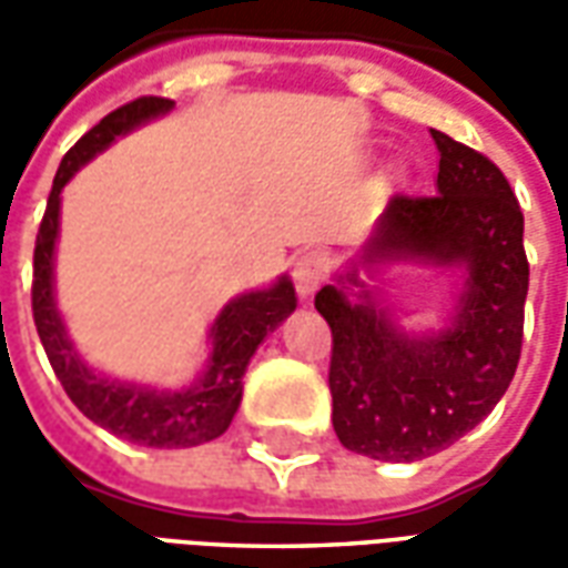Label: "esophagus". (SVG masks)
Instances as JSON below:
<instances>
[{
    "mask_svg": "<svg viewBox=\"0 0 568 568\" xmlns=\"http://www.w3.org/2000/svg\"><path fill=\"white\" fill-rule=\"evenodd\" d=\"M325 273H328V264H325V255L322 252H304V255H297L295 261V285H297V295L310 297L325 280Z\"/></svg>",
    "mask_w": 568,
    "mask_h": 568,
    "instance_id": "obj_1",
    "label": "esophagus"
}]
</instances>
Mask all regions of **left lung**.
<instances>
[{"mask_svg":"<svg viewBox=\"0 0 568 568\" xmlns=\"http://www.w3.org/2000/svg\"><path fill=\"white\" fill-rule=\"evenodd\" d=\"M438 194L398 197L377 219L349 271L322 285L316 310L332 325V423L346 450L414 463L450 447L508 389L524 344L529 264L524 212L508 179L480 151L432 130ZM417 260L463 266L452 325L402 333L362 270Z\"/></svg>","mask_w":568,"mask_h":568,"instance_id":"1","label":"left lung"}]
</instances>
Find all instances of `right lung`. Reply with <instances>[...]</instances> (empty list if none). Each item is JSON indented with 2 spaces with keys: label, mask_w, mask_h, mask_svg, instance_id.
I'll list each match as a JSON object with an SVG mask.
<instances>
[{
  "label": "right lung",
  "mask_w": 568,
  "mask_h": 568,
  "mask_svg": "<svg viewBox=\"0 0 568 568\" xmlns=\"http://www.w3.org/2000/svg\"><path fill=\"white\" fill-rule=\"evenodd\" d=\"M173 100L140 97L105 115L93 130H88L60 163L48 197V210L39 224L36 252H32V320L42 337L48 362L57 381L72 398L81 414L112 435L142 447H197L227 432L243 398V374L258 344L280 322L297 307L295 285L288 276H280L271 288L246 292L215 316L210 328L212 353L206 371L185 389H151L140 383H118L88 368L75 346L69 341L67 325L57 313L54 301V246L60 234V191L84 163L109 149L118 136L140 128L151 118L166 115Z\"/></svg>",
  "instance_id": "1"
}]
</instances>
